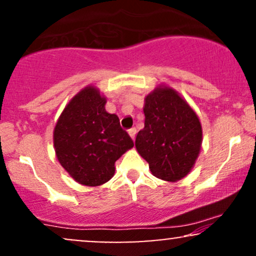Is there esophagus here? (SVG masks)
I'll use <instances>...</instances> for the list:
<instances>
[{
  "instance_id": "1",
  "label": "esophagus",
  "mask_w": 256,
  "mask_h": 256,
  "mask_svg": "<svg viewBox=\"0 0 256 256\" xmlns=\"http://www.w3.org/2000/svg\"><path fill=\"white\" fill-rule=\"evenodd\" d=\"M136 132H137V130L134 128H130V130H128V134H130L132 140H134V137H136Z\"/></svg>"
}]
</instances>
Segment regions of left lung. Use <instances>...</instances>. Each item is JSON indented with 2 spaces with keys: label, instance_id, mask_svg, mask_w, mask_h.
Masks as SVG:
<instances>
[{
  "label": "left lung",
  "instance_id": "left-lung-1",
  "mask_svg": "<svg viewBox=\"0 0 256 256\" xmlns=\"http://www.w3.org/2000/svg\"><path fill=\"white\" fill-rule=\"evenodd\" d=\"M144 128L136 149L155 177L167 182L184 178L192 168L202 143L196 113L171 88H158L146 98Z\"/></svg>",
  "mask_w": 256,
  "mask_h": 256
}]
</instances>
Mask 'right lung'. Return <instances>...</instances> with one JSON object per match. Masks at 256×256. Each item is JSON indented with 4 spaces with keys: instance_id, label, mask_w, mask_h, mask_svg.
I'll use <instances>...</instances> for the list:
<instances>
[{
    "instance_id": "right-lung-1",
    "label": "right lung",
    "mask_w": 256,
    "mask_h": 256,
    "mask_svg": "<svg viewBox=\"0 0 256 256\" xmlns=\"http://www.w3.org/2000/svg\"><path fill=\"white\" fill-rule=\"evenodd\" d=\"M106 98L88 86L73 98L58 120L54 146L61 166L78 183L98 186L114 176V164L134 146L116 114L104 110Z\"/></svg>"
}]
</instances>
